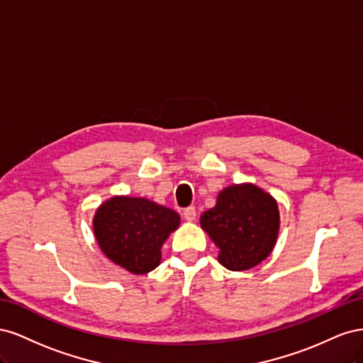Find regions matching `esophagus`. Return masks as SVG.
<instances>
[{
  "label": "esophagus",
  "instance_id": "34e87169",
  "mask_svg": "<svg viewBox=\"0 0 363 363\" xmlns=\"http://www.w3.org/2000/svg\"><path fill=\"white\" fill-rule=\"evenodd\" d=\"M183 218L186 219V221H189V223H192V221H195V218H196V211H195V207H188V208H184V212H183Z\"/></svg>",
  "mask_w": 363,
  "mask_h": 363
}]
</instances>
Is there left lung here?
<instances>
[{"instance_id": "1", "label": "left lung", "mask_w": 363, "mask_h": 363, "mask_svg": "<svg viewBox=\"0 0 363 363\" xmlns=\"http://www.w3.org/2000/svg\"><path fill=\"white\" fill-rule=\"evenodd\" d=\"M200 224L219 248L218 260L230 271H245L265 260L277 242V201L251 183L233 184L218 195Z\"/></svg>"}]
</instances>
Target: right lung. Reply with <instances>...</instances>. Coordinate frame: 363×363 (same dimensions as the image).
<instances>
[{
    "label": "right lung",
    "mask_w": 363,
    "mask_h": 363,
    "mask_svg": "<svg viewBox=\"0 0 363 363\" xmlns=\"http://www.w3.org/2000/svg\"><path fill=\"white\" fill-rule=\"evenodd\" d=\"M179 224L180 216L172 208L123 195L96 208L94 233L108 259L139 276L159 265L160 248Z\"/></svg>",
    "instance_id": "1"
}]
</instances>
